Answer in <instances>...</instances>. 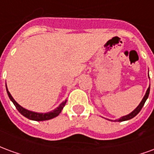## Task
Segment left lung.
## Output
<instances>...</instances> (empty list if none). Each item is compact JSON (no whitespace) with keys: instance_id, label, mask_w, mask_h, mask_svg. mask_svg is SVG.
Masks as SVG:
<instances>
[{"instance_id":"left-lung-1","label":"left lung","mask_w":154,"mask_h":154,"mask_svg":"<svg viewBox=\"0 0 154 154\" xmlns=\"http://www.w3.org/2000/svg\"><path fill=\"white\" fill-rule=\"evenodd\" d=\"M149 91H150V86H149V87L148 88V90H147V91H146L145 96H144V97L143 98L142 101L140 102V104L139 105V106L137 107L135 110H134L133 112H131L130 114H129V115H127V116H123L122 118H120V119H118V121L121 122V121L128 120V119H132V118H134V116H137V115L139 113V111L141 110V109L143 108V105H144V103H145L146 100L148 99V97H149Z\"/></svg>"}]
</instances>
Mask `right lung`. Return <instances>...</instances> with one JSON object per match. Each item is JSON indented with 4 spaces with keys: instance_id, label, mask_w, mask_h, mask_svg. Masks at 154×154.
<instances>
[{
    "instance_id": "right-lung-1",
    "label": "right lung",
    "mask_w": 154,
    "mask_h": 154,
    "mask_svg": "<svg viewBox=\"0 0 154 154\" xmlns=\"http://www.w3.org/2000/svg\"><path fill=\"white\" fill-rule=\"evenodd\" d=\"M6 91H7V94H8L9 97L10 99L11 100L12 102L14 103L15 106L16 107V109L18 110V111L21 114L22 116H24L26 118H28L29 119H32V120H36V121H42V120H48V119H51L57 116L59 114L61 113V111L63 110V108L65 106V104L67 102V100H65L64 102L61 104L59 106L57 107L56 110H54V111L52 112H49V113H46V114H39V113H35V112H32V111H29V110H25V108L21 107L20 105H19L16 101H15L13 97H11V93L9 92L8 90H7V87H6Z\"/></svg>"
}]
</instances>
